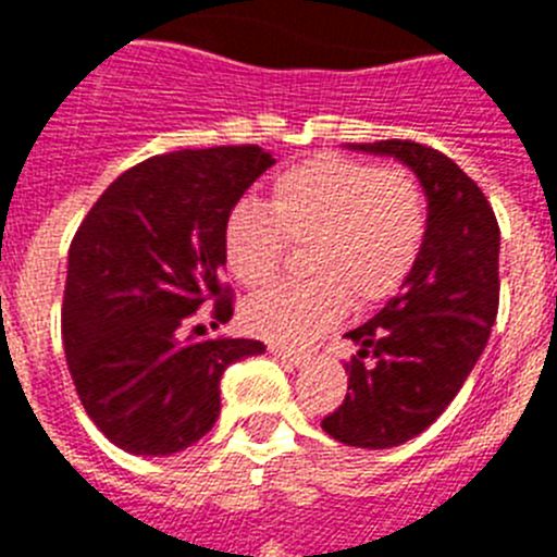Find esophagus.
Returning a JSON list of instances; mask_svg holds the SVG:
<instances>
[{
    "mask_svg": "<svg viewBox=\"0 0 557 557\" xmlns=\"http://www.w3.org/2000/svg\"><path fill=\"white\" fill-rule=\"evenodd\" d=\"M268 351L275 354L278 359H284V362H289V366H301V362H307L309 357V354L301 351V348H287V346H278V343H270Z\"/></svg>",
    "mask_w": 557,
    "mask_h": 557,
    "instance_id": "esophagus-1",
    "label": "esophagus"
}]
</instances>
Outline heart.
<instances>
[{"mask_svg": "<svg viewBox=\"0 0 557 557\" xmlns=\"http://www.w3.org/2000/svg\"><path fill=\"white\" fill-rule=\"evenodd\" d=\"M289 243H307L312 278L273 287L243 309L248 332L304 343L351 301H387L405 287L426 243V200L401 166L314 156L278 172L264 209L239 200L223 223V259L243 287H264Z\"/></svg>", "mask_w": 557, "mask_h": 557, "instance_id": "b5f03b06", "label": "heart"}]
</instances>
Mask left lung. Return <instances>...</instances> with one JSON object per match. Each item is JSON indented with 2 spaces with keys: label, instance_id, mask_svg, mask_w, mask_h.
<instances>
[{
  "label": "left lung",
  "instance_id": "left-lung-1",
  "mask_svg": "<svg viewBox=\"0 0 557 557\" xmlns=\"http://www.w3.org/2000/svg\"><path fill=\"white\" fill-rule=\"evenodd\" d=\"M405 161L426 191V243L396 298L348 332V393L321 421L346 446L391 449L421 435L476 366L499 309V223L480 186L435 147L354 145Z\"/></svg>",
  "mask_w": 557,
  "mask_h": 557
}]
</instances>
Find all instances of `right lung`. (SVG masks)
Segmentation results:
<instances>
[{
	"label": "right lung",
	"mask_w": 557,
	"mask_h": 557,
	"mask_svg": "<svg viewBox=\"0 0 557 557\" xmlns=\"http://www.w3.org/2000/svg\"><path fill=\"white\" fill-rule=\"evenodd\" d=\"M275 159L259 145L152 156L122 172L69 245L63 348L75 391L102 435L131 455L198 444L220 416V379L259 339L195 337L211 304L228 323L220 278L223 223Z\"/></svg>",
	"instance_id": "add662e5"
}]
</instances>
